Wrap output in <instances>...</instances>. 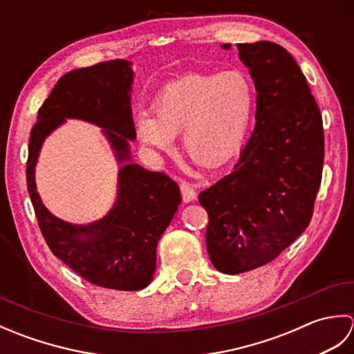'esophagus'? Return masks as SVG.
<instances>
[{"instance_id":"obj_1","label":"esophagus","mask_w":354,"mask_h":354,"mask_svg":"<svg viewBox=\"0 0 354 354\" xmlns=\"http://www.w3.org/2000/svg\"><path fill=\"white\" fill-rule=\"evenodd\" d=\"M179 189H181V194H183V199L184 202H192L196 199V190H194V187L192 184H189L187 181H183L179 184Z\"/></svg>"}]
</instances>
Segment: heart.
I'll list each match as a JSON object with an SVG mask.
<instances>
[{
    "label": "heart",
    "instance_id": "obj_1",
    "mask_svg": "<svg viewBox=\"0 0 354 354\" xmlns=\"http://www.w3.org/2000/svg\"><path fill=\"white\" fill-rule=\"evenodd\" d=\"M254 106L255 89L246 71L194 73L165 85L155 97L153 112L140 111L135 117V132L158 153L171 152L175 135L183 132L184 153L217 169L243 146Z\"/></svg>",
    "mask_w": 354,
    "mask_h": 354
}]
</instances>
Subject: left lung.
Here are the masks:
<instances>
[{
	"instance_id": "left-lung-1",
	"label": "left lung",
	"mask_w": 354,
	"mask_h": 354,
	"mask_svg": "<svg viewBox=\"0 0 354 354\" xmlns=\"http://www.w3.org/2000/svg\"><path fill=\"white\" fill-rule=\"evenodd\" d=\"M237 48L257 91L255 127L230 175L199 194L209 260L230 275L272 261L309 227L324 162L322 117L295 59L269 41Z\"/></svg>"
}]
</instances>
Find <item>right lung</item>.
I'll return each instance as SVG.
<instances>
[{"label":"right lung","instance_id":"add662e5","mask_svg":"<svg viewBox=\"0 0 354 354\" xmlns=\"http://www.w3.org/2000/svg\"><path fill=\"white\" fill-rule=\"evenodd\" d=\"M132 64L124 59L66 73L37 112L28 141L27 189L51 252L74 272L102 288L141 290L152 281L156 246L181 204L178 184L165 173L132 162ZM77 118L102 127L119 163L118 199L100 221L73 225L51 215L35 192L34 167L43 140Z\"/></svg>","mask_w":354,"mask_h":354}]
</instances>
